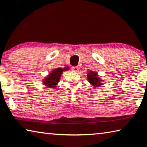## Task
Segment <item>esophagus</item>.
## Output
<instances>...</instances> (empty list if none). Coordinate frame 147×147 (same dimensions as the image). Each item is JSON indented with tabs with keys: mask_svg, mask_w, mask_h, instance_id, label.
Instances as JSON below:
<instances>
[{
	"mask_svg": "<svg viewBox=\"0 0 147 147\" xmlns=\"http://www.w3.org/2000/svg\"><path fill=\"white\" fill-rule=\"evenodd\" d=\"M79 68L78 67H72V71H73L74 72H78Z\"/></svg>",
	"mask_w": 147,
	"mask_h": 147,
	"instance_id": "34e87169",
	"label": "esophagus"
}]
</instances>
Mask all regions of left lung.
<instances>
[{
  "label": "left lung",
  "mask_w": 147,
  "mask_h": 147,
  "mask_svg": "<svg viewBox=\"0 0 147 147\" xmlns=\"http://www.w3.org/2000/svg\"><path fill=\"white\" fill-rule=\"evenodd\" d=\"M87 78L88 80V81L91 84V86H93V88H97V87L102 85V82L104 80L100 78L96 72L92 71H89L87 74Z\"/></svg>",
  "instance_id": "left-lung-1"
}]
</instances>
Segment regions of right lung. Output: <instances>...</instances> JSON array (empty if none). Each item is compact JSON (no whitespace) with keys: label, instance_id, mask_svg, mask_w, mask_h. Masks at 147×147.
Listing matches in <instances>:
<instances>
[{"label":"right lung","instance_id":"obj_1","mask_svg":"<svg viewBox=\"0 0 147 147\" xmlns=\"http://www.w3.org/2000/svg\"><path fill=\"white\" fill-rule=\"evenodd\" d=\"M69 67L68 66L65 67L63 69L59 67L53 69V71L50 72L48 75L45 77V78L43 80V85H45L46 88L55 89L60 80L62 73L65 71L69 70Z\"/></svg>","mask_w":147,"mask_h":147}]
</instances>
